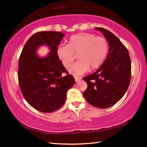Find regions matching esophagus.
I'll return each instance as SVG.
<instances>
[{
    "mask_svg": "<svg viewBox=\"0 0 147 147\" xmlns=\"http://www.w3.org/2000/svg\"><path fill=\"white\" fill-rule=\"evenodd\" d=\"M82 77H75V82H78L79 80H82Z\"/></svg>",
    "mask_w": 147,
    "mask_h": 147,
    "instance_id": "esophagus-1",
    "label": "esophagus"
}]
</instances>
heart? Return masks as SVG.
Wrapping results in <instances>:
<instances>
[{
    "mask_svg": "<svg viewBox=\"0 0 147 147\" xmlns=\"http://www.w3.org/2000/svg\"><path fill=\"white\" fill-rule=\"evenodd\" d=\"M109 51V43L103 37L96 36L91 33H80L72 35L68 45H59L56 50L58 58L65 68L74 63L75 54L79 61L69 69V72L80 75L90 69L94 70L103 63Z\"/></svg>",
    "mask_w": 147,
    "mask_h": 147,
    "instance_id": "b5f03b06",
    "label": "heart"
}]
</instances>
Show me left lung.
I'll return each instance as SVG.
<instances>
[{"label": "left lung", "mask_w": 147, "mask_h": 147, "mask_svg": "<svg viewBox=\"0 0 147 147\" xmlns=\"http://www.w3.org/2000/svg\"><path fill=\"white\" fill-rule=\"evenodd\" d=\"M103 34L109 43L106 59L96 72L83 77L87 89L83 92L89 104L100 109H107L121 99L129 85L131 61L127 49L109 30L96 28Z\"/></svg>", "instance_id": "obj_1"}]
</instances>
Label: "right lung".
<instances>
[{"label":"right lung","instance_id":"add662e5","mask_svg":"<svg viewBox=\"0 0 147 147\" xmlns=\"http://www.w3.org/2000/svg\"><path fill=\"white\" fill-rule=\"evenodd\" d=\"M64 36L61 32L41 31L34 34L26 42L18 61L19 85L29 104L40 112L50 113L63 106L67 92L75 83L72 75L57 57L56 50ZM47 45L51 51L48 57L39 58L38 47ZM65 73L63 76L61 75Z\"/></svg>","mask_w":147,"mask_h":147}]
</instances>
